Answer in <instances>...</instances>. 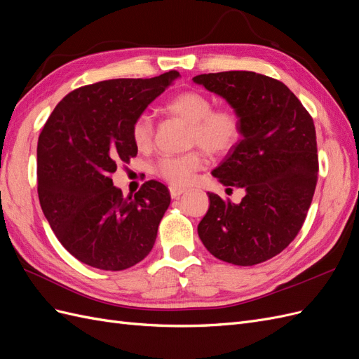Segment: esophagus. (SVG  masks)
<instances>
[{
    "instance_id": "obj_1",
    "label": "esophagus",
    "mask_w": 359,
    "mask_h": 359,
    "mask_svg": "<svg viewBox=\"0 0 359 359\" xmlns=\"http://www.w3.org/2000/svg\"><path fill=\"white\" fill-rule=\"evenodd\" d=\"M169 191H170V196H172V199H177V198H180L182 193H186L187 190L184 189V187H177V186H170L169 187Z\"/></svg>"
}]
</instances>
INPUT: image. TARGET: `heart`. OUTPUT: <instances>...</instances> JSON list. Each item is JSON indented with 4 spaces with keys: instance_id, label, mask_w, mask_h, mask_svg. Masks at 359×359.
I'll use <instances>...</instances> for the list:
<instances>
[{
    "instance_id": "1",
    "label": "heart",
    "mask_w": 359,
    "mask_h": 359,
    "mask_svg": "<svg viewBox=\"0 0 359 359\" xmlns=\"http://www.w3.org/2000/svg\"><path fill=\"white\" fill-rule=\"evenodd\" d=\"M166 112L190 124L189 144L199 145L214 156L226 154L241 137V118L233 107H212L208 95L199 91H184L173 95L165 104ZM154 121L148 114L139 115L132 126L133 142L139 149L153 144ZM199 151L181 156H165L156 163V173L172 186H187L194 173L205 166Z\"/></svg>"
}]
</instances>
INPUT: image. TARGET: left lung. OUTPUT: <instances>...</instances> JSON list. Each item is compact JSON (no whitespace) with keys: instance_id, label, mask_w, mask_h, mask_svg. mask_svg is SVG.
Masks as SVG:
<instances>
[{"instance_id":"obj_1","label":"left lung","mask_w":359,"mask_h":359,"mask_svg":"<svg viewBox=\"0 0 359 359\" xmlns=\"http://www.w3.org/2000/svg\"><path fill=\"white\" fill-rule=\"evenodd\" d=\"M193 81L241 118V137L212 175L245 190L240 203L208 193L199 238L227 264L265 262L295 240L311 205L319 170L313 118L283 82L265 74L220 72Z\"/></svg>"}]
</instances>
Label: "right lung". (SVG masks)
<instances>
[{
	"label": "right lung",
	"mask_w": 359,
	"mask_h": 359,
	"mask_svg": "<svg viewBox=\"0 0 359 359\" xmlns=\"http://www.w3.org/2000/svg\"><path fill=\"white\" fill-rule=\"evenodd\" d=\"M180 76L111 79L85 85L57 104L39 136L37 191L53 233L82 264L123 271L145 259L170 203L149 180L123 196L111 175L136 157L135 119Z\"/></svg>",
	"instance_id": "1"
}]
</instances>
